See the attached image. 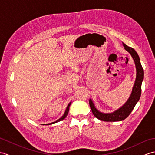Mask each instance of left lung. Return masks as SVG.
<instances>
[{"instance_id":"obj_1","label":"left lung","mask_w":155,"mask_h":155,"mask_svg":"<svg viewBox=\"0 0 155 155\" xmlns=\"http://www.w3.org/2000/svg\"><path fill=\"white\" fill-rule=\"evenodd\" d=\"M124 49L127 51L130 55L132 56L134 61L137 69V76L136 80L134 82V86L132 90V93L130 97L128 98L127 101L123 107H121L118 110H115L111 113H103L98 111L96 107H94L93 102L91 99L89 100V104L91 108L92 113L94 116L97 118L98 119L106 122H115L121 121L124 120L125 118L128 117L133 108L135 107L137 102L139 101L141 94V84L144 78V71L140 64V58L138 55L137 52L134 50L133 48L128 47L127 45L123 43Z\"/></svg>"}]
</instances>
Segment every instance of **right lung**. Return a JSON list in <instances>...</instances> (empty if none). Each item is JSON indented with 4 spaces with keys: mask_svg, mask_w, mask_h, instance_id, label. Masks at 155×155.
I'll return each mask as SVG.
<instances>
[{
    "mask_svg": "<svg viewBox=\"0 0 155 155\" xmlns=\"http://www.w3.org/2000/svg\"><path fill=\"white\" fill-rule=\"evenodd\" d=\"M71 102L70 103H69V104H68V106H67V108H66V110H65V112H64V114H63V116H62L61 118H59V119H58V120H57V121L53 122V123H48V124H54V123H57V122H59V121H61V120H62L63 119H64V118H66V117L67 116L68 113V111H69V107H70V105H71Z\"/></svg>",
    "mask_w": 155,
    "mask_h": 155,
    "instance_id": "add662e5",
    "label": "right lung"
}]
</instances>
